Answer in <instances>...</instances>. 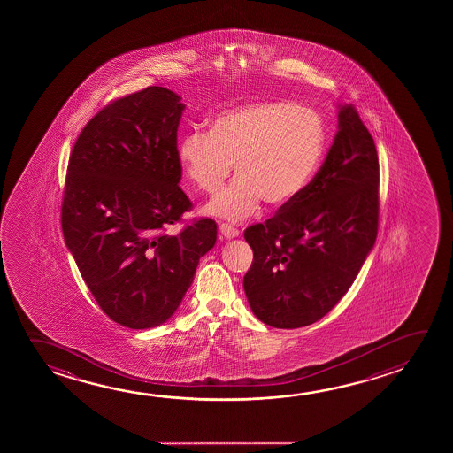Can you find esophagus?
Returning a JSON list of instances; mask_svg holds the SVG:
<instances>
[{
  "mask_svg": "<svg viewBox=\"0 0 453 453\" xmlns=\"http://www.w3.org/2000/svg\"><path fill=\"white\" fill-rule=\"evenodd\" d=\"M219 232H221V235L224 238H235L240 235L238 229H235L234 226H230V224H219Z\"/></svg>",
  "mask_w": 453,
  "mask_h": 453,
  "instance_id": "34e87169",
  "label": "esophagus"
}]
</instances>
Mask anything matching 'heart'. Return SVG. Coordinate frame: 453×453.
Listing matches in <instances>:
<instances>
[{
	"label": "heart",
	"mask_w": 453,
	"mask_h": 453,
	"mask_svg": "<svg viewBox=\"0 0 453 453\" xmlns=\"http://www.w3.org/2000/svg\"><path fill=\"white\" fill-rule=\"evenodd\" d=\"M326 147L324 119L308 107L268 99L219 111L208 133L194 129L179 143L186 177L199 191L216 194L208 213L238 221L268 207L289 205L319 171Z\"/></svg>",
	"instance_id": "1"
}]
</instances>
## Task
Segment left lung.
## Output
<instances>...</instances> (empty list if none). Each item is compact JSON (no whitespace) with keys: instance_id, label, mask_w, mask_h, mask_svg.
<instances>
[{"instance_id":"left-lung-1","label":"left lung","mask_w":453,"mask_h":453,"mask_svg":"<svg viewBox=\"0 0 453 453\" xmlns=\"http://www.w3.org/2000/svg\"><path fill=\"white\" fill-rule=\"evenodd\" d=\"M379 221L376 145L352 105L311 183L265 224L245 230L254 257L243 278L257 319L300 328L342 300L368 257Z\"/></svg>"}]
</instances>
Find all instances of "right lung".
<instances>
[{"mask_svg":"<svg viewBox=\"0 0 453 453\" xmlns=\"http://www.w3.org/2000/svg\"><path fill=\"white\" fill-rule=\"evenodd\" d=\"M181 97L149 87L89 119L67 165L61 227L83 281L119 326L143 330L177 311L216 223L199 219L169 235L191 208L179 183Z\"/></svg>","mask_w":453,"mask_h":453,"instance_id":"right-lung-1","label":"right lung"}]
</instances>
